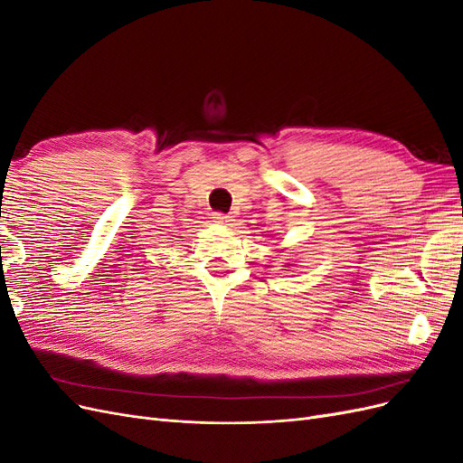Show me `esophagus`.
Listing matches in <instances>:
<instances>
[{
	"mask_svg": "<svg viewBox=\"0 0 463 463\" xmlns=\"http://www.w3.org/2000/svg\"><path fill=\"white\" fill-rule=\"evenodd\" d=\"M213 218H214L216 223H223V226H230V222H232L228 214H222V213H214Z\"/></svg>",
	"mask_w": 463,
	"mask_h": 463,
	"instance_id": "obj_1",
	"label": "esophagus"
}]
</instances>
